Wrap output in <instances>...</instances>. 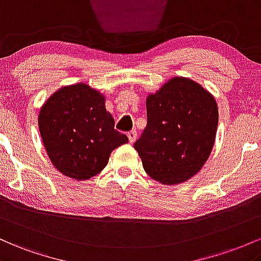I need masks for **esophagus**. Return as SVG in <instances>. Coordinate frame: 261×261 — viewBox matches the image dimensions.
<instances>
[{
    "mask_svg": "<svg viewBox=\"0 0 261 261\" xmlns=\"http://www.w3.org/2000/svg\"><path fill=\"white\" fill-rule=\"evenodd\" d=\"M127 136H128V139H129L130 143H134L137 140V132L136 130L129 132V133H128Z\"/></svg>",
    "mask_w": 261,
    "mask_h": 261,
    "instance_id": "obj_1",
    "label": "esophagus"
}]
</instances>
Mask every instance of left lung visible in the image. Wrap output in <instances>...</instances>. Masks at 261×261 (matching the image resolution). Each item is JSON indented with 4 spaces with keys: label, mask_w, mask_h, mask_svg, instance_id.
Wrapping results in <instances>:
<instances>
[{
    "label": "left lung",
    "mask_w": 261,
    "mask_h": 261,
    "mask_svg": "<svg viewBox=\"0 0 261 261\" xmlns=\"http://www.w3.org/2000/svg\"><path fill=\"white\" fill-rule=\"evenodd\" d=\"M148 124L134 148L145 172L164 185L195 176L215 145L217 102L210 91L175 76L146 97Z\"/></svg>",
    "instance_id": "left-lung-1"
}]
</instances>
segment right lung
Instances as JSON below:
<instances>
[{"mask_svg":"<svg viewBox=\"0 0 261 261\" xmlns=\"http://www.w3.org/2000/svg\"><path fill=\"white\" fill-rule=\"evenodd\" d=\"M106 96L87 84L64 86L40 107V137L53 165L65 176L85 181L99 174L110 155L125 144L106 110Z\"/></svg>","mask_w":261,"mask_h":261,"instance_id":"right-lung-1","label":"right lung"}]
</instances>
